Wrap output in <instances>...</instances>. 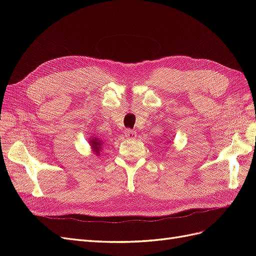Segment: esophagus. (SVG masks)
<instances>
[{"label":"esophagus","mask_w":256,"mask_h":256,"mask_svg":"<svg viewBox=\"0 0 256 256\" xmlns=\"http://www.w3.org/2000/svg\"><path fill=\"white\" fill-rule=\"evenodd\" d=\"M125 136L127 138H134L136 136V132L132 129H126L125 130Z\"/></svg>","instance_id":"obj_1"}]
</instances>
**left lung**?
I'll use <instances>...</instances> for the list:
<instances>
[{"label": "left lung", "mask_w": 256, "mask_h": 256, "mask_svg": "<svg viewBox=\"0 0 256 256\" xmlns=\"http://www.w3.org/2000/svg\"><path fill=\"white\" fill-rule=\"evenodd\" d=\"M166 140H168V138H166Z\"/></svg>", "instance_id": "left-lung-1"}]
</instances>
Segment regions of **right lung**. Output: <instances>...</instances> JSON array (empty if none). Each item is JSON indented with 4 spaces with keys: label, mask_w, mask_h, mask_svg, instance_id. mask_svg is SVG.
<instances>
[{
    "label": "right lung",
    "mask_w": 256,
    "mask_h": 256,
    "mask_svg": "<svg viewBox=\"0 0 256 256\" xmlns=\"http://www.w3.org/2000/svg\"><path fill=\"white\" fill-rule=\"evenodd\" d=\"M88 143L90 145V148H92V152H94L96 156H99L100 154V150H102V146H104V140H102V138H100L99 136H90L88 138Z\"/></svg>",
    "instance_id": "right-lung-1"
}]
</instances>
